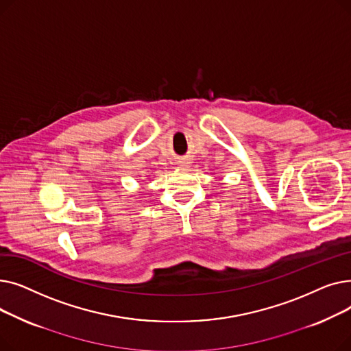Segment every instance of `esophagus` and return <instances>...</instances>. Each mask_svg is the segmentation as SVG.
<instances>
[{"mask_svg":"<svg viewBox=\"0 0 351 351\" xmlns=\"http://www.w3.org/2000/svg\"><path fill=\"white\" fill-rule=\"evenodd\" d=\"M178 163H179L180 168H189V166H191V162H189V159H185V158L180 159Z\"/></svg>","mask_w":351,"mask_h":351,"instance_id":"1","label":"esophagus"}]
</instances>
